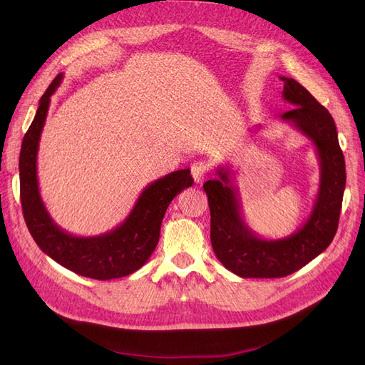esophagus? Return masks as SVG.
Returning <instances> with one entry per match:
<instances>
[{"instance_id": "34e87169", "label": "esophagus", "mask_w": 365, "mask_h": 365, "mask_svg": "<svg viewBox=\"0 0 365 365\" xmlns=\"http://www.w3.org/2000/svg\"><path fill=\"white\" fill-rule=\"evenodd\" d=\"M208 172H210V165L205 161H196L192 165V177L196 184L202 182L204 178L208 175Z\"/></svg>"}]
</instances>
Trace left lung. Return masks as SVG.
<instances>
[{"mask_svg":"<svg viewBox=\"0 0 365 365\" xmlns=\"http://www.w3.org/2000/svg\"><path fill=\"white\" fill-rule=\"evenodd\" d=\"M279 78L284 83V101L294 107L279 119L293 125L316 148L320 161L319 192L302 228L288 237L267 240L245 222L231 169H216L219 178L204 184L211 215V246L223 266L242 278H284L302 269L331 245L340 220L346 165L335 122L302 84Z\"/></svg>","mask_w":365,"mask_h":365,"instance_id":"1","label":"left lung"}]
</instances>
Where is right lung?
I'll return each instance as SVG.
<instances>
[{"label": "right lung", "instance_id": "right-lung-1", "mask_svg": "<svg viewBox=\"0 0 365 365\" xmlns=\"http://www.w3.org/2000/svg\"><path fill=\"white\" fill-rule=\"evenodd\" d=\"M63 80L58 73L42 95L36 116L25 133L19 155L21 204L27 228L42 252L86 278L107 281L139 270L153 255L160 228L172 199L192 187L190 169L175 170L148 184L119 226L101 235H72L49 216L37 181V150L51 96Z\"/></svg>", "mask_w": 365, "mask_h": 365}]
</instances>
